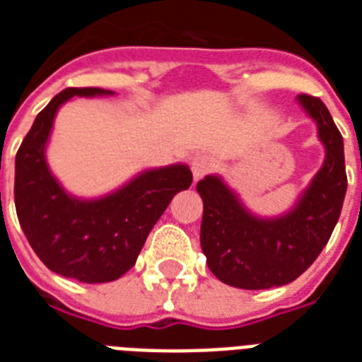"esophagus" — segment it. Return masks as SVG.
<instances>
[{"mask_svg":"<svg viewBox=\"0 0 362 362\" xmlns=\"http://www.w3.org/2000/svg\"><path fill=\"white\" fill-rule=\"evenodd\" d=\"M214 163H212V159L209 156H197V158L192 161V173L193 178L199 180V178H203L204 175H209L210 170H212Z\"/></svg>","mask_w":362,"mask_h":362,"instance_id":"esophagus-1","label":"esophagus"}]
</instances>
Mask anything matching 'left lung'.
<instances>
[{"mask_svg": "<svg viewBox=\"0 0 362 362\" xmlns=\"http://www.w3.org/2000/svg\"><path fill=\"white\" fill-rule=\"evenodd\" d=\"M298 101L317 124L327 156L289 214L261 220L218 176L197 184L203 199L201 247L212 274L227 286L269 289L297 280L317 259L340 218L348 187L342 135L320 98L300 93Z\"/></svg>", "mask_w": 362, "mask_h": 362, "instance_id": "8db88e82", "label": "left lung"}]
</instances>
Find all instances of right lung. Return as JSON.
Segmentation results:
<instances>
[{
	"mask_svg": "<svg viewBox=\"0 0 362 362\" xmlns=\"http://www.w3.org/2000/svg\"><path fill=\"white\" fill-rule=\"evenodd\" d=\"M103 93L110 92L101 88L59 92L24 136L14 170L16 216L30 246L52 272L84 284H105L125 274L173 197L193 180L186 165H170L146 170L98 201L67 195L45 159L54 116L73 95Z\"/></svg>",
	"mask_w": 362,
	"mask_h": 362,
	"instance_id": "1",
	"label": "right lung"
}]
</instances>
